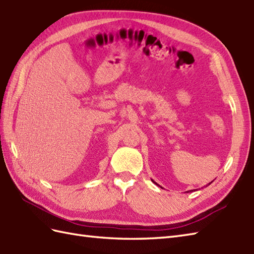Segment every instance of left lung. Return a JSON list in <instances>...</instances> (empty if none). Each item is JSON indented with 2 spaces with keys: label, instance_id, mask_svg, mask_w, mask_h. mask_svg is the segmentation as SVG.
Instances as JSON below:
<instances>
[{
  "label": "left lung",
  "instance_id": "obj_1",
  "mask_svg": "<svg viewBox=\"0 0 254 254\" xmlns=\"http://www.w3.org/2000/svg\"><path fill=\"white\" fill-rule=\"evenodd\" d=\"M152 181H153V180H152ZM153 182H154V181H153ZM154 183H155V182H154ZM155 184H157V183H155ZM209 184H210V183H209ZM190 191H191V190H190ZM187 193H189V191H187Z\"/></svg>",
  "mask_w": 254,
  "mask_h": 254
}]
</instances>
